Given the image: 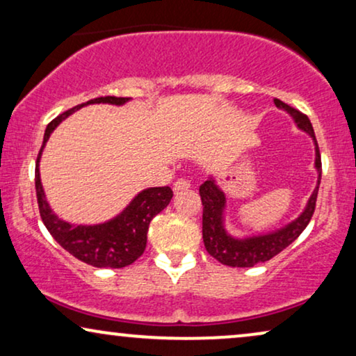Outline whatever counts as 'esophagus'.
<instances>
[{
	"mask_svg": "<svg viewBox=\"0 0 356 356\" xmlns=\"http://www.w3.org/2000/svg\"><path fill=\"white\" fill-rule=\"evenodd\" d=\"M188 188H191V183H189L188 179H184V178L177 179V181H175V184H173V191L175 193H179V191H183V189H188Z\"/></svg>",
	"mask_w": 356,
	"mask_h": 356,
	"instance_id": "esophagus-1",
	"label": "esophagus"
}]
</instances>
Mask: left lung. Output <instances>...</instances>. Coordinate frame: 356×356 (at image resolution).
Listing matches in <instances>:
<instances>
[{
  "label": "left lung",
  "mask_w": 356,
  "mask_h": 356,
  "mask_svg": "<svg viewBox=\"0 0 356 356\" xmlns=\"http://www.w3.org/2000/svg\"><path fill=\"white\" fill-rule=\"evenodd\" d=\"M277 108L284 110L293 118L298 129L305 131L306 134L313 139L314 143V168L318 172V184L314 191L306 202L303 212L300 213L295 220H291L286 225L277 228L274 232L257 233V235L238 238L227 232L225 228V209H227V196L218 186L216 178L209 177L206 181L199 188L202 201V240L204 246L209 254L216 257L222 264L230 267H252L259 262H266L272 257L284 251L286 246H290L296 238L301 235V232L308 227V223L313 217L316 207V197H318V189L321 181V155L319 147L316 143V136L313 124L309 118L298 110L291 108L290 105L275 99Z\"/></svg>",
  "instance_id": "obj_1"
}]
</instances>
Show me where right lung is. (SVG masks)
I'll use <instances>...</instances> for the list:
<instances>
[{"mask_svg": "<svg viewBox=\"0 0 356 356\" xmlns=\"http://www.w3.org/2000/svg\"><path fill=\"white\" fill-rule=\"evenodd\" d=\"M129 100V97H99V99H92L86 102V104L72 106V108L65 111V113L56 116L47 126L42 149L38 152L35 163L37 202L38 209H40V217L43 223H45L47 230L50 232V235L70 254L94 267L121 269V267L133 264L143 254L145 245H147V232L150 220L168 206L173 197V191L168 186L143 189L139 194H136L133 201L118 216L110 218V220L94 223V225H74V223L61 220L51 211L42 186L38 163H40L42 152L45 149L47 140L50 139V134L63 120H66L74 111L92 104H108L121 106Z\"/></svg>", "mask_w": 356, "mask_h": 356, "instance_id": "obj_1", "label": "right lung"}]
</instances>
